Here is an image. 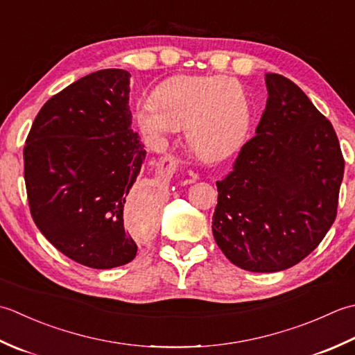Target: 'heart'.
Wrapping results in <instances>:
<instances>
[{
	"label": "heart",
	"instance_id": "heart-1",
	"mask_svg": "<svg viewBox=\"0 0 355 355\" xmlns=\"http://www.w3.org/2000/svg\"><path fill=\"white\" fill-rule=\"evenodd\" d=\"M136 121L155 139L185 127L191 150L216 159L242 146L251 125V104L247 92L233 78L179 75L159 84L153 99L136 105Z\"/></svg>",
	"mask_w": 355,
	"mask_h": 355
}]
</instances>
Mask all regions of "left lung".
<instances>
[{"instance_id":"8db88e82","label":"left lung","mask_w":355,"mask_h":355,"mask_svg":"<svg viewBox=\"0 0 355 355\" xmlns=\"http://www.w3.org/2000/svg\"><path fill=\"white\" fill-rule=\"evenodd\" d=\"M256 136L219 180L213 236L231 263L276 272L311 254L336 220L345 159L331 122L288 78L265 75Z\"/></svg>"}]
</instances>
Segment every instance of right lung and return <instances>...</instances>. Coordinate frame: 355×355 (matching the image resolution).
<instances>
[{
	"label": "right lung",
	"mask_w": 355,
	"mask_h": 355,
	"mask_svg": "<svg viewBox=\"0 0 355 355\" xmlns=\"http://www.w3.org/2000/svg\"><path fill=\"white\" fill-rule=\"evenodd\" d=\"M130 73L98 70L42 105L24 146V180L32 219L47 241L96 270L125 265L141 231L155 225L156 205L137 176L146 159L132 128Z\"/></svg>",
	"instance_id": "right-lung-1"
}]
</instances>
